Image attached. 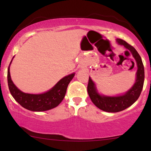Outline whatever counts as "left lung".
<instances>
[{"label":"left lung","instance_id":"8db88e82","mask_svg":"<svg viewBox=\"0 0 151 151\" xmlns=\"http://www.w3.org/2000/svg\"><path fill=\"white\" fill-rule=\"evenodd\" d=\"M116 41L119 45H123L126 49L129 50L135 60L137 70L135 83L125 93L116 96H108L99 93L96 84L90 77L87 86L88 96L92 102L101 110L110 113L119 112L135 103L141 94L144 81V68L139 53L133 47L128 44L124 40L117 38Z\"/></svg>","mask_w":151,"mask_h":151}]
</instances>
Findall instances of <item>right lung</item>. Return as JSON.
<instances>
[{
  "instance_id": "obj_1",
  "label": "right lung",
  "mask_w": 151,
  "mask_h": 151,
  "mask_svg": "<svg viewBox=\"0 0 151 151\" xmlns=\"http://www.w3.org/2000/svg\"><path fill=\"white\" fill-rule=\"evenodd\" d=\"M14 58V56L13 58ZM12 60L7 70V82L12 96L18 104L24 109L32 111H48L60 104L65 96L67 86L73 78L75 73L65 76L60 80L54 86L46 92L39 94L27 93L18 89L11 79L9 69Z\"/></svg>"
}]
</instances>
